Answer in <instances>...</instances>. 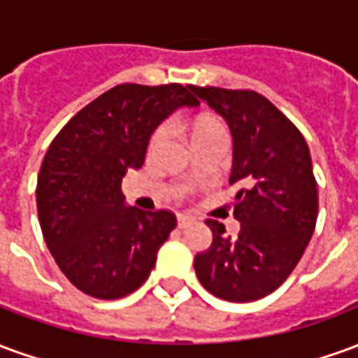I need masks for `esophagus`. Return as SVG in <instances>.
I'll return each mask as SVG.
<instances>
[{
	"instance_id": "34e87169",
	"label": "esophagus",
	"mask_w": 358,
	"mask_h": 358,
	"mask_svg": "<svg viewBox=\"0 0 358 358\" xmlns=\"http://www.w3.org/2000/svg\"><path fill=\"white\" fill-rule=\"evenodd\" d=\"M189 222H192V217H187V215H178V228H186Z\"/></svg>"
}]
</instances>
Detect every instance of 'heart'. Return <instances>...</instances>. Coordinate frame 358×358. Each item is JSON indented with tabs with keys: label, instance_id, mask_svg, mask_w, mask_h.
Instances as JSON below:
<instances>
[{
	"label": "heart",
	"instance_id": "b5f03b06",
	"mask_svg": "<svg viewBox=\"0 0 358 358\" xmlns=\"http://www.w3.org/2000/svg\"><path fill=\"white\" fill-rule=\"evenodd\" d=\"M186 128H187V132H189V138H192V143L197 140H203V138H207V136H213V134L226 132L222 120H220L217 115H213V113H197V115L192 117V120L187 122ZM163 138H164V128L163 126H159V128L153 130L151 138H149V143H148L149 151H153V149L159 148V143L163 141Z\"/></svg>",
	"mask_w": 358,
	"mask_h": 358
}]
</instances>
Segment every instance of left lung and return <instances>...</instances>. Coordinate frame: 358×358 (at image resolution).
I'll return each mask as SVG.
<instances>
[{
	"label": "left lung",
	"mask_w": 358,
	"mask_h": 358,
	"mask_svg": "<svg viewBox=\"0 0 358 358\" xmlns=\"http://www.w3.org/2000/svg\"><path fill=\"white\" fill-rule=\"evenodd\" d=\"M192 92L232 130L230 186L238 187L234 217L241 224L232 238L218 220H205L213 243L195 255V274L218 299H263L287 280L315 232L318 187L310 151L299 128L259 92L215 86Z\"/></svg>",
	"instance_id": "obj_1"
}]
</instances>
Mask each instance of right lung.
Here are the masks:
<instances>
[{"instance_id": "1", "label": "right lung", "mask_w": 358, "mask_h": 358, "mask_svg": "<svg viewBox=\"0 0 358 358\" xmlns=\"http://www.w3.org/2000/svg\"><path fill=\"white\" fill-rule=\"evenodd\" d=\"M199 105L192 86L118 84L66 122L43 157L36 203L43 240L69 282L95 299L136 292L176 228L172 210L124 207L151 134L172 110Z\"/></svg>"}]
</instances>
